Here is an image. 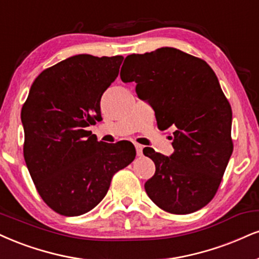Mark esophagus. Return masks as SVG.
<instances>
[{"instance_id":"1","label":"esophagus","mask_w":259,"mask_h":259,"mask_svg":"<svg viewBox=\"0 0 259 259\" xmlns=\"http://www.w3.org/2000/svg\"><path fill=\"white\" fill-rule=\"evenodd\" d=\"M135 148H136V154H138L139 157H141V155H142V148H143L142 146L139 145V143H136Z\"/></svg>"}]
</instances>
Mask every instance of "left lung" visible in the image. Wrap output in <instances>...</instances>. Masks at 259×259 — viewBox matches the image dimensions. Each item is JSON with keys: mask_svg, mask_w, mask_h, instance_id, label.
<instances>
[{"mask_svg": "<svg viewBox=\"0 0 259 259\" xmlns=\"http://www.w3.org/2000/svg\"><path fill=\"white\" fill-rule=\"evenodd\" d=\"M124 83L153 107L158 127L172 126L170 157L145 148L155 174L145 183L151 200L166 212L187 214L212 200L233 153L232 107L206 61L164 47L127 55Z\"/></svg>", "mask_w": 259, "mask_h": 259, "instance_id": "left-lung-1", "label": "left lung"}]
</instances>
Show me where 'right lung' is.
<instances>
[{
	"label": "right lung",
	"instance_id": "add662e5",
	"mask_svg": "<svg viewBox=\"0 0 259 259\" xmlns=\"http://www.w3.org/2000/svg\"><path fill=\"white\" fill-rule=\"evenodd\" d=\"M123 59L78 54L58 62L35 79L21 108L31 179L43 201L64 216L93 210L114 174L135 159L132 142L105 143L88 130L102 119L100 100Z\"/></svg>",
	"mask_w": 259,
	"mask_h": 259
}]
</instances>
